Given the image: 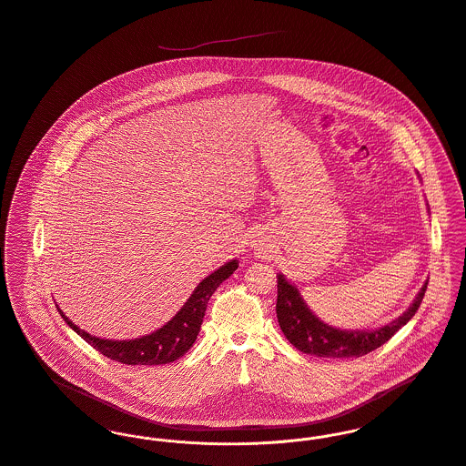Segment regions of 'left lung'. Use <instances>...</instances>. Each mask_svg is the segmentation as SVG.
<instances>
[{"mask_svg":"<svg viewBox=\"0 0 466 466\" xmlns=\"http://www.w3.org/2000/svg\"><path fill=\"white\" fill-rule=\"evenodd\" d=\"M427 282L421 286L413 304L393 321L377 329H338L321 321L304 302L300 291L282 273L277 275V318L284 336L300 352L329 358L349 360L361 358L364 354L384 345L400 327H404L420 308L427 289Z\"/></svg>","mask_w":466,"mask_h":466,"instance_id":"left-lung-1","label":"left lung"}]
</instances>
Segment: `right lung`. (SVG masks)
<instances>
[{
	"label": "right lung",
	"instance_id": "add662e5",
	"mask_svg": "<svg viewBox=\"0 0 466 466\" xmlns=\"http://www.w3.org/2000/svg\"><path fill=\"white\" fill-rule=\"evenodd\" d=\"M238 266H239L238 258H232L223 266H219L195 288V291L191 293L187 302L182 306V309L178 310L167 323H164L152 334H147L136 339L117 341V339H104V338L91 336L89 332L76 327L58 306L56 309L66 319V323L80 338H84L91 347H95L100 354H104L105 358L112 361L132 364V366L134 364H145V366L167 364V362L180 360L193 347L204 321L208 299L219 288V284L238 269Z\"/></svg>",
	"mask_w": 466,
	"mask_h": 466
}]
</instances>
